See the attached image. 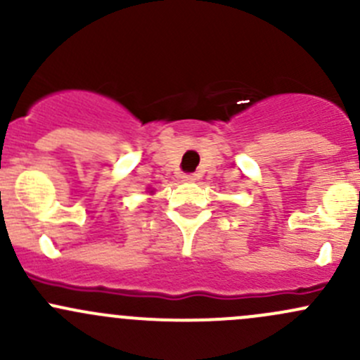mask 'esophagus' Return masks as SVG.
I'll return each mask as SVG.
<instances>
[{
	"mask_svg": "<svg viewBox=\"0 0 360 360\" xmlns=\"http://www.w3.org/2000/svg\"><path fill=\"white\" fill-rule=\"evenodd\" d=\"M183 181H186V183H193V181H197V174H183Z\"/></svg>",
	"mask_w": 360,
	"mask_h": 360,
	"instance_id": "34e87169",
	"label": "esophagus"
}]
</instances>
